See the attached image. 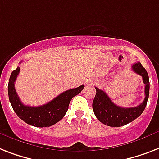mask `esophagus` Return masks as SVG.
<instances>
[{
    "label": "esophagus",
    "mask_w": 159,
    "mask_h": 159,
    "mask_svg": "<svg viewBox=\"0 0 159 159\" xmlns=\"http://www.w3.org/2000/svg\"><path fill=\"white\" fill-rule=\"evenodd\" d=\"M87 84H92V82H88V83Z\"/></svg>",
    "instance_id": "obj_1"
}]
</instances>
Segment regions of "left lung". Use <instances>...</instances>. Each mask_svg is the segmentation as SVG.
<instances>
[{"label": "left lung", "instance_id": "1", "mask_svg": "<svg viewBox=\"0 0 159 159\" xmlns=\"http://www.w3.org/2000/svg\"><path fill=\"white\" fill-rule=\"evenodd\" d=\"M132 70L142 77L144 86V98L142 104L133 108H122L113 104L110 98L104 91L95 87L96 94L92 103L94 113L97 119L104 125L109 126H122L132 122L135 118L140 117L144 112L148 101L149 94V75L145 68L140 62L132 64Z\"/></svg>", "mask_w": 159, "mask_h": 159}]
</instances>
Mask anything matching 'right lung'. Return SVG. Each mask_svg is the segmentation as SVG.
Here are the masks:
<instances>
[{"instance_id":"right-lung-1","label":"right lung","mask_w":159,"mask_h":159,"mask_svg":"<svg viewBox=\"0 0 159 159\" xmlns=\"http://www.w3.org/2000/svg\"><path fill=\"white\" fill-rule=\"evenodd\" d=\"M19 71L20 68L18 67L11 73L9 80L8 95L10 102L19 118L26 123L37 127L50 126L60 121L67 113L71 100L85 87L84 85H82L77 88L68 90L42 106H27L19 100L15 88V82Z\"/></svg>"}]
</instances>
